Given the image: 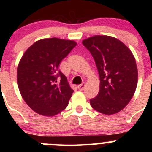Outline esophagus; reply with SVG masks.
I'll list each match as a JSON object with an SVG mask.
<instances>
[{
	"mask_svg": "<svg viewBox=\"0 0 152 152\" xmlns=\"http://www.w3.org/2000/svg\"><path fill=\"white\" fill-rule=\"evenodd\" d=\"M85 86H86V83H85V82H83V83L81 84V85H78V87H77L78 90H83L84 89H85Z\"/></svg>",
	"mask_w": 152,
	"mask_h": 152,
	"instance_id": "obj_1",
	"label": "esophagus"
}]
</instances>
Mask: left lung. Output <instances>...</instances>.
Segmentation results:
<instances>
[{"mask_svg": "<svg viewBox=\"0 0 152 152\" xmlns=\"http://www.w3.org/2000/svg\"><path fill=\"white\" fill-rule=\"evenodd\" d=\"M82 43L93 56L100 79L99 94L90 99V105L102 114H115L128 104L137 87L138 73L134 55L113 37L96 35Z\"/></svg>", "mask_w": 152, "mask_h": 152, "instance_id": "left-lung-1", "label": "left lung"}]
</instances>
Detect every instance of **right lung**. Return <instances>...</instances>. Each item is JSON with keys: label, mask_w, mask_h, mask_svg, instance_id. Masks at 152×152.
<instances>
[{"label": "right lung", "mask_w": 152, "mask_h": 152, "mask_svg": "<svg viewBox=\"0 0 152 152\" xmlns=\"http://www.w3.org/2000/svg\"><path fill=\"white\" fill-rule=\"evenodd\" d=\"M76 45L73 40L47 38L35 42L23 55L17 70L18 88L26 103L38 114L56 115L68 104L73 90L58 67Z\"/></svg>", "instance_id": "add662e5"}]
</instances>
